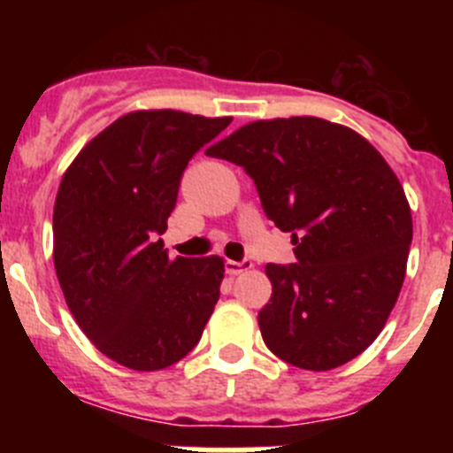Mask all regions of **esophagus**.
I'll return each instance as SVG.
<instances>
[{"instance_id":"esophagus-1","label":"esophagus","mask_w":453,"mask_h":453,"mask_svg":"<svg viewBox=\"0 0 453 453\" xmlns=\"http://www.w3.org/2000/svg\"><path fill=\"white\" fill-rule=\"evenodd\" d=\"M248 269H252V260L250 258L226 260V272L230 273V276H236V273H241V272H248Z\"/></svg>"}]
</instances>
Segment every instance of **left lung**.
I'll list each match as a JSON object with an SVG mask.
<instances>
[{
    "instance_id": "1",
    "label": "left lung",
    "mask_w": 453,
    "mask_h": 453,
    "mask_svg": "<svg viewBox=\"0 0 453 453\" xmlns=\"http://www.w3.org/2000/svg\"><path fill=\"white\" fill-rule=\"evenodd\" d=\"M205 155L243 166L296 245V263L265 267L267 349L304 370L364 353L399 298L412 243L408 199L386 159L349 127L311 116L250 122Z\"/></svg>"
}]
</instances>
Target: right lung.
I'll return each mask as SVG.
<instances>
[{"instance_id": "add662e5", "label": "right lung", "mask_w": 453, "mask_h": 453, "mask_svg": "<svg viewBox=\"0 0 453 453\" xmlns=\"http://www.w3.org/2000/svg\"><path fill=\"white\" fill-rule=\"evenodd\" d=\"M232 118L157 109L118 118L76 155L54 201V267L76 324L131 370H162L199 344L223 258H168L166 221L186 166Z\"/></svg>"}]
</instances>
